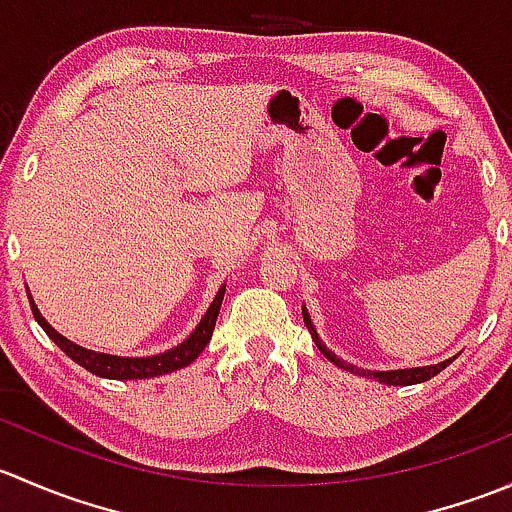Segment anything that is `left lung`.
<instances>
[{
    "label": "left lung",
    "instance_id": "8db88e82",
    "mask_svg": "<svg viewBox=\"0 0 512 512\" xmlns=\"http://www.w3.org/2000/svg\"><path fill=\"white\" fill-rule=\"evenodd\" d=\"M302 314H304V327H307L309 334H312L314 344H317L319 352L327 356V359L332 361V364L342 366V369H347V371H354V374H359V376H369V379L381 381V384H389V386L421 384V381H428V379H431V376H436L438 371H443L448 364H451V359H448V361H441V364H433V366H416V369H399V371H366V369H356V366L344 364V361L339 359L337 354H332L327 347H324L322 339H319V334H317V329H314L312 319H309L307 309H302Z\"/></svg>",
    "mask_w": 512,
    "mask_h": 512
}]
</instances>
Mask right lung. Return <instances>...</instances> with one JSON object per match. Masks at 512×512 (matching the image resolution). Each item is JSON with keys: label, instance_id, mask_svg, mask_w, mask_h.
<instances>
[{"label": "right lung", "instance_id": "obj_1", "mask_svg": "<svg viewBox=\"0 0 512 512\" xmlns=\"http://www.w3.org/2000/svg\"><path fill=\"white\" fill-rule=\"evenodd\" d=\"M223 294H225V287H220V292L215 294L213 304H210V309L205 312V317L200 319L195 332L190 334L183 344H178V347L170 349V352H163L156 356H143V359L98 354V352H91V349L79 347V344L69 342V339L61 337L59 332H54V327H51V324L39 314V309H36L32 297H29V304H32L34 319L41 324V329L49 334V339L61 349V352L71 356L76 364L84 366V369L91 371V374L103 376V379L121 381V379H151V376H163L168 374V371L183 369V366H188L190 361L198 359V354L208 347L210 337H213L215 322H218V314H220V304H223Z\"/></svg>", "mask_w": 512, "mask_h": 512}]
</instances>
